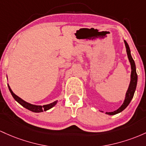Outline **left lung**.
<instances>
[{
  "label": "left lung",
  "mask_w": 146,
  "mask_h": 146,
  "mask_svg": "<svg viewBox=\"0 0 146 146\" xmlns=\"http://www.w3.org/2000/svg\"><path fill=\"white\" fill-rule=\"evenodd\" d=\"M124 42H125L127 57H128L129 61H130V65H131V75H130V85H129L128 89H127V92H126L125 98L123 101V104L121 105V106L119 109H117V110L114 111V112H106V114H109V115H114V114H117L118 113L122 112L123 110H125L126 108H127V106H128L129 104L130 103L131 100H132V98H133L134 94H135V92L136 90V88H137V72H136L135 63V61H134L133 58H132V56H131L130 50V47H129L128 44L127 43V42H126L125 40H124Z\"/></svg>",
  "instance_id": "1"
}]
</instances>
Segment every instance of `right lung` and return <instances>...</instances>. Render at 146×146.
Instances as JSON below:
<instances>
[{"label": "right lung", "instance_id": "add662e5", "mask_svg": "<svg viewBox=\"0 0 146 146\" xmlns=\"http://www.w3.org/2000/svg\"><path fill=\"white\" fill-rule=\"evenodd\" d=\"M8 88H9V91H10L11 94V95H12L13 97H14V99H15L19 104H21L23 107L25 108L26 109L32 111V112H43V111L48 110L51 109L52 108H53L54 106L55 105L57 104V101H54V102L52 103V104H47V105H44V106H36V105L29 104V103L25 101L24 100L21 99L20 97H19L17 95H16L14 92H13L9 85H8Z\"/></svg>", "mask_w": 146, "mask_h": 146}]
</instances>
